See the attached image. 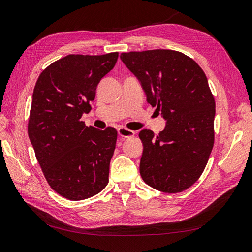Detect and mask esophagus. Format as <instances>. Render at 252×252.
<instances>
[{
	"mask_svg": "<svg viewBox=\"0 0 252 252\" xmlns=\"http://www.w3.org/2000/svg\"><path fill=\"white\" fill-rule=\"evenodd\" d=\"M118 134H119V136H121V137L128 138V137L134 136V135H135V131L128 130V128H126V127L121 126V127L118 128Z\"/></svg>",
	"mask_w": 252,
	"mask_h": 252,
	"instance_id": "esophagus-1",
	"label": "esophagus"
}]
</instances>
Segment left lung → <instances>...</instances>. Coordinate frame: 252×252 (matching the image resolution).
I'll list each match as a JSON object with an SVG mask.
<instances>
[{
	"label": "left lung",
	"mask_w": 252,
	"mask_h": 252,
	"mask_svg": "<svg viewBox=\"0 0 252 252\" xmlns=\"http://www.w3.org/2000/svg\"><path fill=\"white\" fill-rule=\"evenodd\" d=\"M120 59L141 83L147 102L167 121L158 135L139 132L141 178L163 192L188 189L202 175L214 146L215 100L205 73L173 50L126 52Z\"/></svg>",
	"instance_id": "1"
}]
</instances>
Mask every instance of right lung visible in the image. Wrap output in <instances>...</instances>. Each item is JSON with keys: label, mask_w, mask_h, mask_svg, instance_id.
<instances>
[{"label": "right lung", "mask_w": 252, "mask_h": 252, "mask_svg": "<svg viewBox=\"0 0 252 252\" xmlns=\"http://www.w3.org/2000/svg\"><path fill=\"white\" fill-rule=\"evenodd\" d=\"M117 60L118 52L70 54L51 63L36 82L29 137L51 189L72 201L96 195L108 183L117 131L88 127L81 118Z\"/></svg>", "instance_id": "1"}]
</instances>
